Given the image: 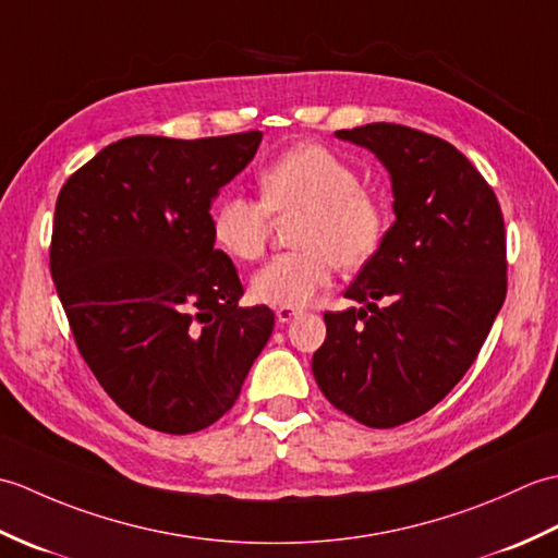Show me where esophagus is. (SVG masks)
<instances>
[{
  "instance_id": "1",
  "label": "esophagus",
  "mask_w": 558,
  "mask_h": 558,
  "mask_svg": "<svg viewBox=\"0 0 558 558\" xmlns=\"http://www.w3.org/2000/svg\"><path fill=\"white\" fill-rule=\"evenodd\" d=\"M276 316H278L280 324H290L298 316H302V310H292V306H280V310H276Z\"/></svg>"
}]
</instances>
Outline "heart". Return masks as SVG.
Here are the masks:
<instances>
[{"label": "heart", "instance_id": "obj_1", "mask_svg": "<svg viewBox=\"0 0 558 558\" xmlns=\"http://www.w3.org/2000/svg\"><path fill=\"white\" fill-rule=\"evenodd\" d=\"M258 198L225 194L210 216L213 240L236 260L266 252L272 218L290 225L294 248L252 278V298L300 310L324 290L333 268L357 270L376 256L388 232L381 196L362 186L354 165L318 144H298L258 172Z\"/></svg>", "mask_w": 558, "mask_h": 558}]
</instances>
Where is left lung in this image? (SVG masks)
<instances>
[{
    "label": "left lung",
    "mask_w": 558,
    "mask_h": 558,
    "mask_svg": "<svg viewBox=\"0 0 558 558\" xmlns=\"http://www.w3.org/2000/svg\"><path fill=\"white\" fill-rule=\"evenodd\" d=\"M376 153L396 222L345 298L326 312L312 372L328 402L390 429L444 400L487 340L506 300V230L494 189L448 141L402 124L340 129Z\"/></svg>",
    "instance_id": "left-lung-1"
}]
</instances>
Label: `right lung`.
Instances as JSON below:
<instances>
[{
	"mask_svg": "<svg viewBox=\"0 0 558 558\" xmlns=\"http://www.w3.org/2000/svg\"><path fill=\"white\" fill-rule=\"evenodd\" d=\"M260 136H129L57 196L50 272L76 348L148 429L218 422L272 333L268 306L240 304V276L210 232L213 198Z\"/></svg>",
	"mask_w": 558,
	"mask_h": 558,
	"instance_id": "1",
	"label": "right lung"
}]
</instances>
